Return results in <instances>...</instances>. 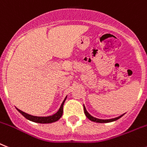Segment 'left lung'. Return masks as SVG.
Returning a JSON list of instances; mask_svg holds the SVG:
<instances>
[{
	"mask_svg": "<svg viewBox=\"0 0 147 147\" xmlns=\"http://www.w3.org/2000/svg\"><path fill=\"white\" fill-rule=\"evenodd\" d=\"M84 113L85 115H86V117H87V118H88L89 119H90L91 121H93V122H96V123H110V122H113V121H115V120H117V119H119V118L121 117H123V115L119 116V117H118L117 118H113V119H97V118H95L93 117H92V116L90 114V113H88V112L87 111V110H86V108H85L84 105Z\"/></svg>",
	"mask_w": 147,
	"mask_h": 147,
	"instance_id": "1",
	"label": "left lung"
}]
</instances>
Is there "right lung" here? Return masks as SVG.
<instances>
[{
  "label": "right lung",
  "mask_w": 147,
  "mask_h": 147,
  "mask_svg": "<svg viewBox=\"0 0 147 147\" xmlns=\"http://www.w3.org/2000/svg\"><path fill=\"white\" fill-rule=\"evenodd\" d=\"M66 99V98L64 99V101L63 102L62 105L60 106V109L58 110V111L56 113H55L54 115L52 116H50V117H35V116H32V115H30V114H28V113H24V112L22 111H20L19 109L17 108V110L18 111V112H20L22 113V115L24 116V117L26 119H29L30 121L32 122H35V123H54V122H56L59 119H60L63 115V104L65 101Z\"/></svg>",
  "instance_id": "1"
}]
</instances>
